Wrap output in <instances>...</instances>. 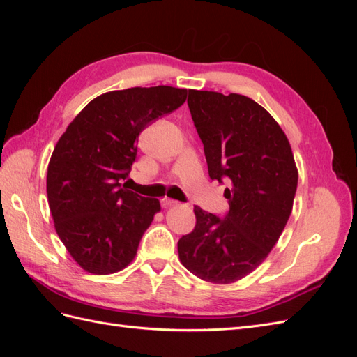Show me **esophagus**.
I'll use <instances>...</instances> for the list:
<instances>
[{
    "label": "esophagus",
    "mask_w": 357,
    "mask_h": 357,
    "mask_svg": "<svg viewBox=\"0 0 357 357\" xmlns=\"http://www.w3.org/2000/svg\"><path fill=\"white\" fill-rule=\"evenodd\" d=\"M177 204V201H174V199H171V198H162L160 199V205L164 208H167V207H171V205H176Z\"/></svg>",
    "instance_id": "obj_1"
}]
</instances>
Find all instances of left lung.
<instances>
[{
  "label": "left lung",
  "mask_w": 357,
  "mask_h": 357,
  "mask_svg": "<svg viewBox=\"0 0 357 357\" xmlns=\"http://www.w3.org/2000/svg\"><path fill=\"white\" fill-rule=\"evenodd\" d=\"M188 105L210 178L229 183V210L220 218L193 208L197 225L178 240V257L205 282L234 283L261 265L282 235L298 169L282 128L248 96L192 89Z\"/></svg>",
  "instance_id": "1"
}]
</instances>
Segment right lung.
Instances as JSON below:
<instances>
[{
    "label": "right lung",
    "mask_w": 357,
    "mask_h": 357,
    "mask_svg": "<svg viewBox=\"0 0 357 357\" xmlns=\"http://www.w3.org/2000/svg\"><path fill=\"white\" fill-rule=\"evenodd\" d=\"M186 96V89L171 86L107 92L59 138L47 168L49 207L61 241L84 271L113 274L134 259L160 210L159 199L126 188L138 137Z\"/></svg>",
    "instance_id": "right-lung-1"
}]
</instances>
